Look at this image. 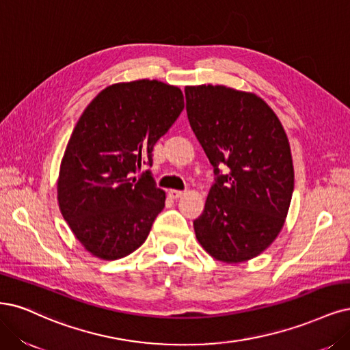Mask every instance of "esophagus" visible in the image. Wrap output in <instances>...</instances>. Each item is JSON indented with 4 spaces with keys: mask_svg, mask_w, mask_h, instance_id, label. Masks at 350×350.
<instances>
[{
    "mask_svg": "<svg viewBox=\"0 0 350 350\" xmlns=\"http://www.w3.org/2000/svg\"><path fill=\"white\" fill-rule=\"evenodd\" d=\"M167 196H170L171 198L176 200V198H180L184 196V191H178V189H171L170 192H167Z\"/></svg>",
    "mask_w": 350,
    "mask_h": 350,
    "instance_id": "esophagus-1",
    "label": "esophagus"
}]
</instances>
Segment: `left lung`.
I'll use <instances>...</instances> for the list:
<instances>
[{
    "label": "left lung",
    "instance_id": "1",
    "mask_svg": "<svg viewBox=\"0 0 350 350\" xmlns=\"http://www.w3.org/2000/svg\"><path fill=\"white\" fill-rule=\"evenodd\" d=\"M185 100L189 126L214 172L196 236L217 260H249L273 242L290 208L294 167L284 127L250 92L198 85L185 88Z\"/></svg>",
    "mask_w": 350,
    "mask_h": 350
}]
</instances>
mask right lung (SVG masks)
I'll use <instances>...</instances> for the list:
<instances>
[{
    "label": "right lung",
    "instance_id": "right-lung-1",
    "mask_svg": "<svg viewBox=\"0 0 350 350\" xmlns=\"http://www.w3.org/2000/svg\"><path fill=\"white\" fill-rule=\"evenodd\" d=\"M184 110L179 88L140 79L103 90L79 117L60 165L64 219L94 256L114 260L146 240L165 192L148 170L153 146Z\"/></svg>",
    "mask_w": 350,
    "mask_h": 350
}]
</instances>
